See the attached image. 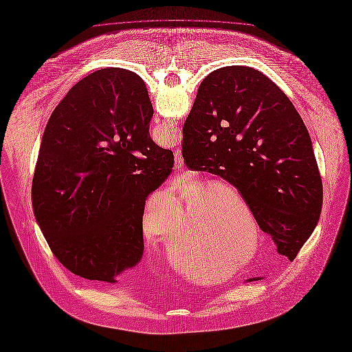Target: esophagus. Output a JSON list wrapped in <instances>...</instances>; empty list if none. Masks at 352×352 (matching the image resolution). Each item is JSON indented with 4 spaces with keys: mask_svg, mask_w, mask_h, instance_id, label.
<instances>
[{
    "mask_svg": "<svg viewBox=\"0 0 352 352\" xmlns=\"http://www.w3.org/2000/svg\"><path fill=\"white\" fill-rule=\"evenodd\" d=\"M175 167H183V159H182V155H176V157H175Z\"/></svg>",
    "mask_w": 352,
    "mask_h": 352,
    "instance_id": "obj_1",
    "label": "esophagus"
}]
</instances>
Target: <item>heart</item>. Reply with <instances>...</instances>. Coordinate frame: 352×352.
<instances>
[{"instance_id": "heart-1", "label": "heart", "mask_w": 352, "mask_h": 352, "mask_svg": "<svg viewBox=\"0 0 352 352\" xmlns=\"http://www.w3.org/2000/svg\"><path fill=\"white\" fill-rule=\"evenodd\" d=\"M233 205L248 213L246 205L233 189L226 188L217 193H206L204 185H190L180 189L167 201H162L160 206H151L142 221L143 232L149 240L159 242L168 249L177 240L179 230H186L188 236L195 234L193 242L208 237L206 246L210 254L229 263L245 252L243 243L234 236L233 225H228L233 217ZM155 212L160 213L159 218L154 217ZM234 267H239V265Z\"/></svg>"}]
</instances>
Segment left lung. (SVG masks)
I'll list each match as a JSON object with an SVG mask.
<instances>
[{
    "instance_id": "obj_1",
    "label": "left lung",
    "mask_w": 352,
    "mask_h": 352,
    "mask_svg": "<svg viewBox=\"0 0 352 352\" xmlns=\"http://www.w3.org/2000/svg\"><path fill=\"white\" fill-rule=\"evenodd\" d=\"M183 157L236 186L278 253L296 258L319 220L323 185L307 129L273 80L246 66L205 76L183 127Z\"/></svg>"
}]
</instances>
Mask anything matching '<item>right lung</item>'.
I'll return each mask as SVG.
<instances>
[{"mask_svg": "<svg viewBox=\"0 0 352 352\" xmlns=\"http://www.w3.org/2000/svg\"><path fill=\"white\" fill-rule=\"evenodd\" d=\"M144 82L124 69L79 80L42 136L32 204L56 259L90 280L116 283L144 250L149 193L167 180L173 152L153 143Z\"/></svg>", "mask_w": 352, "mask_h": 352, "instance_id": "add662e5", "label": "right lung"}]
</instances>
